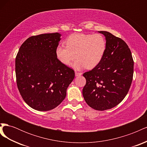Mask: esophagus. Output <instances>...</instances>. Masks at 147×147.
I'll return each instance as SVG.
<instances>
[{
    "mask_svg": "<svg viewBox=\"0 0 147 147\" xmlns=\"http://www.w3.org/2000/svg\"><path fill=\"white\" fill-rule=\"evenodd\" d=\"M75 76H76V77L80 76V75H82V73H80V72H75Z\"/></svg>",
    "mask_w": 147,
    "mask_h": 147,
    "instance_id": "1",
    "label": "esophagus"
}]
</instances>
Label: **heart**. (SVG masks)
Returning a JSON list of instances; mask_svg holds the SVG:
<instances>
[{
	"label": "heart",
	"mask_w": 147,
	"mask_h": 147,
	"mask_svg": "<svg viewBox=\"0 0 147 147\" xmlns=\"http://www.w3.org/2000/svg\"><path fill=\"white\" fill-rule=\"evenodd\" d=\"M65 44L56 47V58L63 64L69 65L76 56L72 65L76 70L94 68L103 58L107 47L105 38L99 34H71Z\"/></svg>",
	"instance_id": "heart-1"
}]
</instances>
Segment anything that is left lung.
Segmentation results:
<instances>
[{
  "label": "left lung",
  "instance_id": "obj_1",
  "mask_svg": "<svg viewBox=\"0 0 147 147\" xmlns=\"http://www.w3.org/2000/svg\"><path fill=\"white\" fill-rule=\"evenodd\" d=\"M106 40L100 63L83 74L86 83L83 96L87 104L97 110L117 106L127 95L132 80L134 61L130 49L122 39L107 31H98Z\"/></svg>",
  "mask_w": 147,
  "mask_h": 147
}]
</instances>
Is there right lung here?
<instances>
[{"instance_id": "add662e5", "label": "right lung", "mask_w": 147, "mask_h": 147, "mask_svg": "<svg viewBox=\"0 0 147 147\" xmlns=\"http://www.w3.org/2000/svg\"><path fill=\"white\" fill-rule=\"evenodd\" d=\"M61 36L56 32L30 37L16 57L18 88L26 103L36 110L48 111L58 106L75 77L74 71L56 57Z\"/></svg>"}]
</instances>
